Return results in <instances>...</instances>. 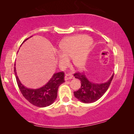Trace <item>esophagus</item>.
Listing matches in <instances>:
<instances>
[{
	"label": "esophagus",
	"mask_w": 134,
	"mask_h": 134,
	"mask_svg": "<svg viewBox=\"0 0 134 134\" xmlns=\"http://www.w3.org/2000/svg\"><path fill=\"white\" fill-rule=\"evenodd\" d=\"M73 78V75L71 74H67L65 75V80H69L72 79Z\"/></svg>",
	"instance_id": "obj_1"
}]
</instances>
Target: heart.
I'll list each match as a JSON object with an SVG mask.
<instances>
[{"mask_svg":"<svg viewBox=\"0 0 134 134\" xmlns=\"http://www.w3.org/2000/svg\"><path fill=\"white\" fill-rule=\"evenodd\" d=\"M92 40L85 35L70 37L60 43L58 54L60 63L65 65L68 59L72 57V63L78 68L85 66L90 54Z\"/></svg>","mask_w":134,"mask_h":134,"instance_id":"1","label":"heart"}]
</instances>
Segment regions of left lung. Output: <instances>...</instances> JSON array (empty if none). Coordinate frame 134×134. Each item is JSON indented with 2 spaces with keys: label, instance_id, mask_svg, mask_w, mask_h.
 <instances>
[{
  "label": "left lung",
  "instance_id": "left-lung-1",
  "mask_svg": "<svg viewBox=\"0 0 134 134\" xmlns=\"http://www.w3.org/2000/svg\"><path fill=\"white\" fill-rule=\"evenodd\" d=\"M75 78L81 81V88L74 91V96L83 103H92L99 100L109 88L113 80L114 74L107 82L104 83H93L89 81L83 73L76 72L74 74Z\"/></svg>",
  "mask_w": 134,
  "mask_h": 134
}]
</instances>
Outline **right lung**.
<instances>
[{
  "instance_id": "obj_1",
  "label": "right lung",
  "mask_w": 134,
  "mask_h": 134,
  "mask_svg": "<svg viewBox=\"0 0 134 134\" xmlns=\"http://www.w3.org/2000/svg\"><path fill=\"white\" fill-rule=\"evenodd\" d=\"M27 39H26L24 42ZM14 71L18 86L23 97L34 105L38 107H45L52 104L57 97L59 86L65 82L64 73L60 72L53 75L49 81L42 88L30 89L26 88L21 84L16 72L15 67H14Z\"/></svg>"
}]
</instances>
